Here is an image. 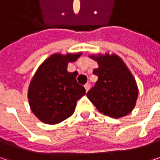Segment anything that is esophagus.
<instances>
[{"instance_id": "34e87169", "label": "esophagus", "mask_w": 160, "mask_h": 160, "mask_svg": "<svg viewBox=\"0 0 160 160\" xmlns=\"http://www.w3.org/2000/svg\"><path fill=\"white\" fill-rule=\"evenodd\" d=\"M90 87H91V85H90L89 83L84 84V89H85V92H88V91L90 90Z\"/></svg>"}]
</instances>
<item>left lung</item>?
Instances as JSON below:
<instances>
[{
    "mask_svg": "<svg viewBox=\"0 0 160 160\" xmlns=\"http://www.w3.org/2000/svg\"><path fill=\"white\" fill-rule=\"evenodd\" d=\"M99 68L93 70L98 77L87 97L97 109L106 116L119 118L132 112L138 98V86L123 59L116 54L90 55Z\"/></svg>",
    "mask_w": 160,
    "mask_h": 160,
    "instance_id": "1",
    "label": "left lung"
}]
</instances>
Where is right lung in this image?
<instances>
[{
    "mask_svg": "<svg viewBox=\"0 0 160 160\" xmlns=\"http://www.w3.org/2000/svg\"><path fill=\"white\" fill-rule=\"evenodd\" d=\"M82 55L54 53L46 58L31 80L28 98L30 108L42 122L55 125L74 113L77 102L85 94L84 87L77 82V71L67 70L68 64Z\"/></svg>",
    "mask_w": 160,
    "mask_h": 160,
    "instance_id": "1",
    "label": "right lung"
}]
</instances>
